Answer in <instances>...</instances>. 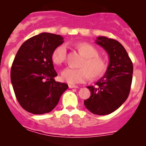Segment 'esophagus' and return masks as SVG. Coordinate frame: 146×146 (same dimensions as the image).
<instances>
[{
  "label": "esophagus",
  "mask_w": 146,
  "mask_h": 146,
  "mask_svg": "<svg viewBox=\"0 0 146 146\" xmlns=\"http://www.w3.org/2000/svg\"><path fill=\"white\" fill-rule=\"evenodd\" d=\"M69 88H78V87L77 85H68Z\"/></svg>",
  "instance_id": "esophagus-1"
}]
</instances>
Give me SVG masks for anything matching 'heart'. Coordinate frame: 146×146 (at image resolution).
<instances>
[{
	"mask_svg": "<svg viewBox=\"0 0 146 146\" xmlns=\"http://www.w3.org/2000/svg\"><path fill=\"white\" fill-rule=\"evenodd\" d=\"M76 48L84 57L80 65V68L64 69L61 73V78L70 84L82 83L89 79L100 78L106 72L107 64L105 59L100 56L98 49L93 45L87 42H80L76 45ZM53 63L56 65L63 64L66 60V48L60 45L54 50L51 55Z\"/></svg>",
	"mask_w": 146,
	"mask_h": 146,
	"instance_id": "b5f03b06",
	"label": "heart"
}]
</instances>
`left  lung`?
<instances>
[{
	"instance_id": "1",
	"label": "left lung",
	"mask_w": 146,
	"mask_h": 146,
	"mask_svg": "<svg viewBox=\"0 0 146 146\" xmlns=\"http://www.w3.org/2000/svg\"><path fill=\"white\" fill-rule=\"evenodd\" d=\"M95 42L107 51L110 63L105 75L96 82V87H87L91 95L84 101V104L93 114L106 115L117 110L127 99L133 77V64L118 41L98 36Z\"/></svg>"
}]
</instances>
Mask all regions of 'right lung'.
I'll return each instance as SVG.
<instances>
[{"instance_id":"obj_1","label":"right lung","mask_w":146,"mask_h":146,"mask_svg":"<svg viewBox=\"0 0 146 146\" xmlns=\"http://www.w3.org/2000/svg\"><path fill=\"white\" fill-rule=\"evenodd\" d=\"M61 35L43 32L29 38L19 48L10 78L16 98L25 110L43 114L55 108L68 85L56 82L51 55L62 44Z\"/></svg>"}]
</instances>
